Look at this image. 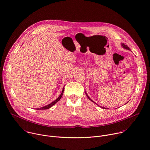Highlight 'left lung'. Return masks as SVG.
Returning <instances> with one entry per match:
<instances>
[{
    "mask_svg": "<svg viewBox=\"0 0 150 150\" xmlns=\"http://www.w3.org/2000/svg\"><path fill=\"white\" fill-rule=\"evenodd\" d=\"M122 47H124L125 49H128V50H130V49L129 48V47H128V46L127 45H125L124 43H122ZM86 96H87V97L89 98V100H91V101H92V102H93L92 100H91V98H89V96L87 95V94H86ZM93 103H94V102H93ZM101 108H104V109L105 108L104 107H101ZM105 109H106V108H105Z\"/></svg>",
    "mask_w": 150,
    "mask_h": 150,
    "instance_id": "1",
    "label": "left lung"
}]
</instances>
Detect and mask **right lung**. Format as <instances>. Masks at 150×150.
I'll return each mask as SVG.
<instances>
[{
    "mask_svg": "<svg viewBox=\"0 0 150 150\" xmlns=\"http://www.w3.org/2000/svg\"><path fill=\"white\" fill-rule=\"evenodd\" d=\"M64 91V89H63V90H62V93H61V94L59 95V96L56 99V100H55L54 102H52V103H51L50 104H49V105H46V106H45V107H43L40 108H37L36 110H47V109L50 108L51 107H52L54 105H55L57 102H58V101L60 100L61 98H62V95H63Z\"/></svg>",
    "mask_w": 150,
    "mask_h": 150,
    "instance_id": "1",
    "label": "right lung"
}]
</instances>
